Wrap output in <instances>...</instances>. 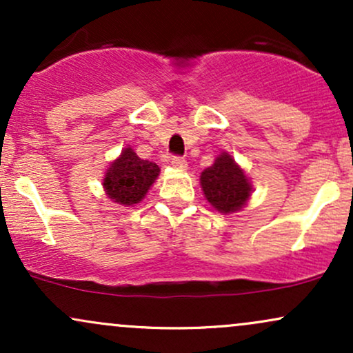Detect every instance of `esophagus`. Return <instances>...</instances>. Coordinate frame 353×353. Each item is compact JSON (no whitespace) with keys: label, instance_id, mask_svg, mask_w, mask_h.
I'll use <instances>...</instances> for the list:
<instances>
[{"label":"esophagus","instance_id":"obj_1","mask_svg":"<svg viewBox=\"0 0 353 353\" xmlns=\"http://www.w3.org/2000/svg\"><path fill=\"white\" fill-rule=\"evenodd\" d=\"M171 165L172 168L179 169V171H185V168H188V161H185L184 157H172Z\"/></svg>","mask_w":353,"mask_h":353}]
</instances>
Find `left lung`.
<instances>
[{"label":"left lung","mask_w":353,"mask_h":353,"mask_svg":"<svg viewBox=\"0 0 353 353\" xmlns=\"http://www.w3.org/2000/svg\"><path fill=\"white\" fill-rule=\"evenodd\" d=\"M204 197L221 214H234L245 208L252 196V184L244 169L229 152H221L214 164L201 172Z\"/></svg>","instance_id":"obj_1"}]
</instances>
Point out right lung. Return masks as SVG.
Wrapping results in <instances>:
<instances>
[{"label": "right lung", "mask_w": 353, "mask_h": 353, "mask_svg": "<svg viewBox=\"0 0 353 353\" xmlns=\"http://www.w3.org/2000/svg\"><path fill=\"white\" fill-rule=\"evenodd\" d=\"M159 172V165L141 159L131 145H125L104 172V192L116 204L131 208L144 199Z\"/></svg>", "instance_id": "right-lung-1"}]
</instances>
